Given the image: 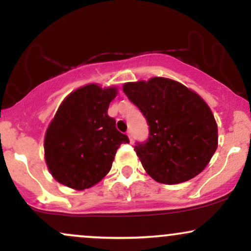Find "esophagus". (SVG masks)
I'll use <instances>...</instances> for the list:
<instances>
[{
  "label": "esophagus",
  "mask_w": 251,
  "mask_h": 251,
  "mask_svg": "<svg viewBox=\"0 0 251 251\" xmlns=\"http://www.w3.org/2000/svg\"><path fill=\"white\" fill-rule=\"evenodd\" d=\"M127 137H128V139H129V142H132V140H133V138H132V133L131 132H127Z\"/></svg>",
  "instance_id": "esophagus-1"
}]
</instances>
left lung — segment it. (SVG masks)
Segmentation results:
<instances>
[{
    "label": "left lung",
    "mask_w": 251,
    "mask_h": 251,
    "mask_svg": "<svg viewBox=\"0 0 251 251\" xmlns=\"http://www.w3.org/2000/svg\"><path fill=\"white\" fill-rule=\"evenodd\" d=\"M123 91L150 126L148 142L134 146L150 177L171 185L200 175L218 146L217 124L208 103L168 77L126 82Z\"/></svg>",
    "instance_id": "left-lung-1"
}]
</instances>
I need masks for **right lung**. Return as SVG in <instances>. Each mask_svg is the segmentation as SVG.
I'll use <instances>...</instances> for the list:
<instances>
[{"instance_id":"obj_1","label":"right lung","mask_w":251,"mask_h":251,"mask_svg":"<svg viewBox=\"0 0 251 251\" xmlns=\"http://www.w3.org/2000/svg\"><path fill=\"white\" fill-rule=\"evenodd\" d=\"M116 86L89 83L63 99L45 135V160L53 178L74 190L92 188L108 174L118 148L128 143L107 114Z\"/></svg>"}]
</instances>
